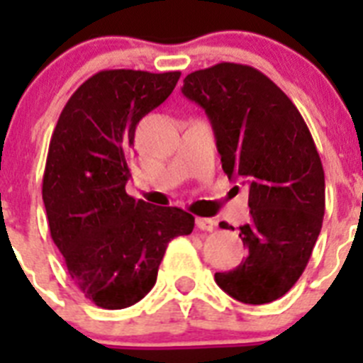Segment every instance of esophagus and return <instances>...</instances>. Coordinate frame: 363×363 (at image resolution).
Masks as SVG:
<instances>
[{
    "label": "esophagus",
    "mask_w": 363,
    "mask_h": 363,
    "mask_svg": "<svg viewBox=\"0 0 363 363\" xmlns=\"http://www.w3.org/2000/svg\"><path fill=\"white\" fill-rule=\"evenodd\" d=\"M196 227L200 230L211 233V230H214V227H216V221H214L213 218H196Z\"/></svg>",
    "instance_id": "1"
}]
</instances>
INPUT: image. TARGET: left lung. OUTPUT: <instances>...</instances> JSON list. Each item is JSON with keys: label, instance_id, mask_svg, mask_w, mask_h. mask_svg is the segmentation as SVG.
Masks as SVG:
<instances>
[{"label": "left lung", "instance_id": "1", "mask_svg": "<svg viewBox=\"0 0 363 363\" xmlns=\"http://www.w3.org/2000/svg\"><path fill=\"white\" fill-rule=\"evenodd\" d=\"M182 92L209 116L223 172L249 189L251 221L240 227L249 255L214 280L243 303L278 300L301 277L322 230L325 176L313 136L287 94L255 67L196 70Z\"/></svg>", "mask_w": 363, "mask_h": 363}]
</instances>
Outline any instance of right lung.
<instances>
[{
	"instance_id": "right-lung-1",
	"label": "right lung",
	"mask_w": 363,
	"mask_h": 363,
	"mask_svg": "<svg viewBox=\"0 0 363 363\" xmlns=\"http://www.w3.org/2000/svg\"><path fill=\"white\" fill-rule=\"evenodd\" d=\"M179 76L101 70L70 96L50 138L41 189L50 236L74 284L101 309L142 300L169 242L194 229L184 209L125 191L136 125L171 96Z\"/></svg>"
}]
</instances>
